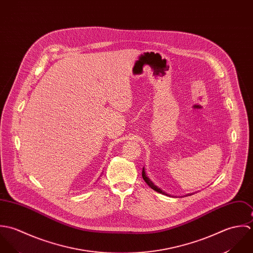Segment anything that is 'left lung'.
I'll return each mask as SVG.
<instances>
[{
    "label": "left lung",
    "mask_w": 253,
    "mask_h": 253,
    "mask_svg": "<svg viewBox=\"0 0 253 253\" xmlns=\"http://www.w3.org/2000/svg\"><path fill=\"white\" fill-rule=\"evenodd\" d=\"M142 176H143V179L145 180V182L152 188V190H154V191H156V192H158V193H160V194H165V193H163L160 189H158L153 183H152V181L147 177V175H146V172H145V169L143 168V172H142Z\"/></svg>",
    "instance_id": "8db88e82"
}]
</instances>
